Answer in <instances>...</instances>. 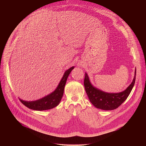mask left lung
Masks as SVG:
<instances>
[{"label":"left lung","instance_id":"8db88e82","mask_svg":"<svg viewBox=\"0 0 146 146\" xmlns=\"http://www.w3.org/2000/svg\"><path fill=\"white\" fill-rule=\"evenodd\" d=\"M136 68L134 79L125 90L119 93H107L94 86L85 72L84 87L90 102L96 108L103 110H113L122 104L130 94L135 81Z\"/></svg>","mask_w":146,"mask_h":146}]
</instances>
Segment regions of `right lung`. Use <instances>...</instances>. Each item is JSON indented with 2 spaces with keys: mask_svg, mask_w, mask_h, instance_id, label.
<instances>
[{
  "mask_svg": "<svg viewBox=\"0 0 146 146\" xmlns=\"http://www.w3.org/2000/svg\"><path fill=\"white\" fill-rule=\"evenodd\" d=\"M74 67V66H72L64 72L57 87L51 93L39 100L33 101H26L19 98L21 103L29 108L35 111L47 110L57 106L62 98L64 88L67 78Z\"/></svg>",
  "mask_w": 146,
  "mask_h": 146,
  "instance_id": "obj_1",
  "label": "right lung"
}]
</instances>
